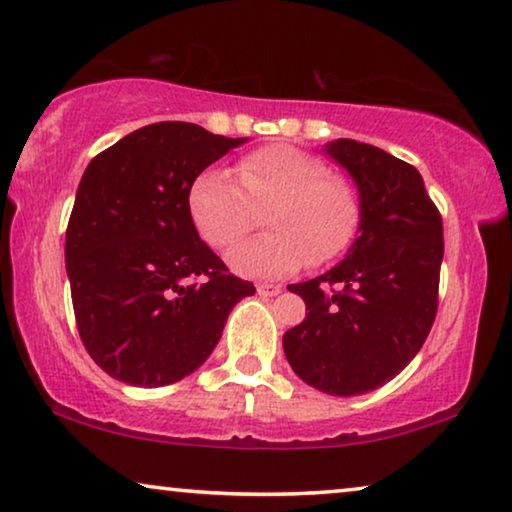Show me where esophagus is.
Returning <instances> with one entry per match:
<instances>
[{
  "label": "esophagus",
  "mask_w": 512,
  "mask_h": 512,
  "mask_svg": "<svg viewBox=\"0 0 512 512\" xmlns=\"http://www.w3.org/2000/svg\"><path fill=\"white\" fill-rule=\"evenodd\" d=\"M283 292V285H273V283H259L257 285V294L262 297H276V294Z\"/></svg>",
  "instance_id": "esophagus-1"
}]
</instances>
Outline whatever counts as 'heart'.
Wrapping results in <instances>:
<instances>
[{"label": "heart", "instance_id": "heart-1", "mask_svg": "<svg viewBox=\"0 0 512 512\" xmlns=\"http://www.w3.org/2000/svg\"><path fill=\"white\" fill-rule=\"evenodd\" d=\"M232 178L204 171L187 192V208L201 239L227 250L255 227V236L229 253L239 276L280 278L311 264H327L352 246L362 225V199L341 174H327V164L304 150L271 143L234 162Z\"/></svg>", "mask_w": 512, "mask_h": 512}]
</instances>
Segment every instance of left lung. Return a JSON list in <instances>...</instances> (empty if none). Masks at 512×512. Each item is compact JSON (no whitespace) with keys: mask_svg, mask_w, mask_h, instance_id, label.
I'll use <instances>...</instances> for the list:
<instances>
[{"mask_svg":"<svg viewBox=\"0 0 512 512\" xmlns=\"http://www.w3.org/2000/svg\"><path fill=\"white\" fill-rule=\"evenodd\" d=\"M362 199V225L341 264L287 285L306 320L285 331L294 373L315 390L357 397L385 385L427 341L438 308L443 220L413 164L352 139L327 143Z\"/></svg>","mask_w":512,"mask_h":512,"instance_id":"1","label":"left lung"}]
</instances>
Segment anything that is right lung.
Masks as SVG:
<instances>
[{"label":"right lung","instance_id":"obj_1","mask_svg":"<svg viewBox=\"0 0 512 512\" xmlns=\"http://www.w3.org/2000/svg\"><path fill=\"white\" fill-rule=\"evenodd\" d=\"M243 141L155 122L85 169L64 257L78 334L111 378L162 387L190 376L234 304L255 294L199 239L187 208L194 178Z\"/></svg>","mask_w":512,"mask_h":512}]
</instances>
